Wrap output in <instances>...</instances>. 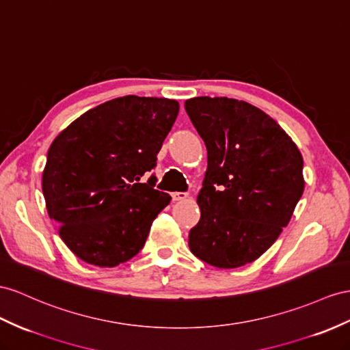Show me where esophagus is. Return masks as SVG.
<instances>
[{
    "label": "esophagus",
    "mask_w": 350,
    "mask_h": 350,
    "mask_svg": "<svg viewBox=\"0 0 350 350\" xmlns=\"http://www.w3.org/2000/svg\"><path fill=\"white\" fill-rule=\"evenodd\" d=\"M172 196H173V201H185V200L189 198V195L185 193V192H173Z\"/></svg>",
    "instance_id": "obj_1"
}]
</instances>
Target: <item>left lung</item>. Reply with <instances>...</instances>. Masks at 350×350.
<instances>
[{"mask_svg":"<svg viewBox=\"0 0 350 350\" xmlns=\"http://www.w3.org/2000/svg\"><path fill=\"white\" fill-rule=\"evenodd\" d=\"M186 112L207 146L191 252L220 269L257 260L288 225L304 191L303 157L281 125L229 97H193Z\"/></svg>","mask_w":350,"mask_h":350,"instance_id":"left-lung-1","label":"left lung"}]
</instances>
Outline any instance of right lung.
I'll list each match as a JSON object with an SVG mask.
<instances>
[{
    "label": "right lung",
    "instance_id": "obj_1",
    "mask_svg": "<svg viewBox=\"0 0 350 350\" xmlns=\"http://www.w3.org/2000/svg\"><path fill=\"white\" fill-rule=\"evenodd\" d=\"M178 113L165 97H116L84 112L49 148L42 193L59 235L88 265L115 267L136 256L172 201L142 177Z\"/></svg>",
    "mask_w": 350,
    "mask_h": 350
}]
</instances>
